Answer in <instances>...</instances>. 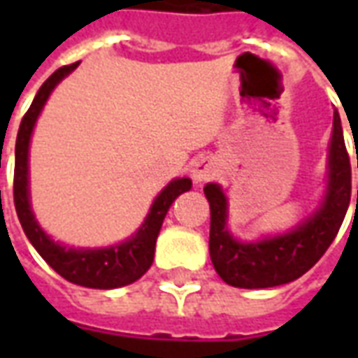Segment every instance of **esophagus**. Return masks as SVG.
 Segmentation results:
<instances>
[{"label": "esophagus", "instance_id": "obj_1", "mask_svg": "<svg viewBox=\"0 0 358 358\" xmlns=\"http://www.w3.org/2000/svg\"><path fill=\"white\" fill-rule=\"evenodd\" d=\"M215 164L210 163L209 159H199V161H195L194 163V171H192V176L197 184H201V182H207L215 176Z\"/></svg>", "mask_w": 358, "mask_h": 358}]
</instances>
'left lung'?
I'll use <instances>...</instances> for the list:
<instances>
[{"label": "left lung", "mask_w": 358, "mask_h": 358, "mask_svg": "<svg viewBox=\"0 0 358 358\" xmlns=\"http://www.w3.org/2000/svg\"><path fill=\"white\" fill-rule=\"evenodd\" d=\"M203 192L210 205V261L226 284L245 289H263L297 280L313 268L330 248L351 201V163L338 110L334 113L328 151V186L322 205L287 234L251 243L238 241L226 226L228 201L224 192L218 184H207Z\"/></svg>", "instance_id": "left-lung-1"}]
</instances>
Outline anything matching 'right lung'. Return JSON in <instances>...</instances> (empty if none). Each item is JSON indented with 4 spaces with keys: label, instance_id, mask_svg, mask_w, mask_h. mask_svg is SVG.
<instances>
[{
    "label": "right lung",
    "instance_id": "1",
    "mask_svg": "<svg viewBox=\"0 0 358 358\" xmlns=\"http://www.w3.org/2000/svg\"><path fill=\"white\" fill-rule=\"evenodd\" d=\"M80 65L73 63L57 69L48 80L43 82L42 88L38 90L34 101L22 117L19 134H17V145H15V180H13V197H15V209L20 220V226L27 234L30 243L36 251L42 255L45 263L63 276L69 282L94 289H113L122 287L140 280L149 266L153 264L155 257L157 236L161 232V226L171 209V205L180 194L187 192L192 187L189 178L172 180L164 187L149 209L148 218L143 220L140 230L134 234L130 240L122 241L118 245H110L105 249H74L65 248L55 240H51L43 232L40 224L36 222V217L30 209V194H28V148H30V136L34 130V124L48 97L57 86L59 82L71 74Z\"/></svg>",
    "mask_w": 358,
    "mask_h": 358
}]
</instances>
